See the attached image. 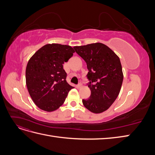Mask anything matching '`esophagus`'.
Instances as JSON below:
<instances>
[{"label":"esophagus","mask_w":155,"mask_h":155,"mask_svg":"<svg viewBox=\"0 0 155 155\" xmlns=\"http://www.w3.org/2000/svg\"><path fill=\"white\" fill-rule=\"evenodd\" d=\"M81 87H82V84H81V83H78V85H76V88H81Z\"/></svg>","instance_id":"esophagus-1"}]
</instances>
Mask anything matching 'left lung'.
I'll use <instances>...</instances> for the list:
<instances>
[{"mask_svg": "<svg viewBox=\"0 0 155 155\" xmlns=\"http://www.w3.org/2000/svg\"><path fill=\"white\" fill-rule=\"evenodd\" d=\"M76 52L87 63L88 86L91 96L82 102L94 113L107 110L118 97L123 82L120 58L113 51L100 43L74 46Z\"/></svg>", "mask_w": 155, "mask_h": 155, "instance_id": "obj_1", "label": "left lung"}]
</instances>
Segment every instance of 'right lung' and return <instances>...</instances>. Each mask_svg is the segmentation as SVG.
<instances>
[{
	"mask_svg": "<svg viewBox=\"0 0 155 155\" xmlns=\"http://www.w3.org/2000/svg\"><path fill=\"white\" fill-rule=\"evenodd\" d=\"M75 52L68 45L48 44L37 50L27 64L26 83L32 100L39 109L57 110L74 87L67 82L63 64Z\"/></svg>",
	"mask_w": 155,
	"mask_h": 155,
	"instance_id": "add662e5",
	"label": "right lung"
}]
</instances>
